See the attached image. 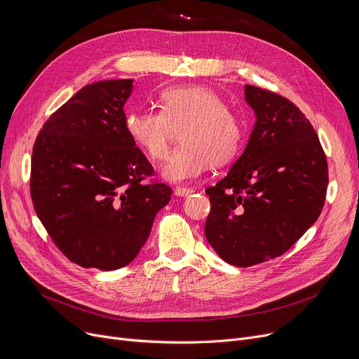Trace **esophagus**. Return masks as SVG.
<instances>
[{"label": "esophagus", "instance_id": "1", "mask_svg": "<svg viewBox=\"0 0 359 359\" xmlns=\"http://www.w3.org/2000/svg\"><path fill=\"white\" fill-rule=\"evenodd\" d=\"M195 191L194 189H189V187H176L175 189V195L176 196H189V195H192Z\"/></svg>", "mask_w": 359, "mask_h": 359}]
</instances>
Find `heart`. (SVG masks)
<instances>
[{
    "mask_svg": "<svg viewBox=\"0 0 359 359\" xmlns=\"http://www.w3.org/2000/svg\"><path fill=\"white\" fill-rule=\"evenodd\" d=\"M125 128L134 144L154 161L167 156L175 130L182 129V147L161 170V176L172 183L194 180L210 164L229 163L243 141L240 118L214 90L202 86L164 90L160 111H132Z\"/></svg>",
    "mask_w": 359,
    "mask_h": 359,
    "instance_id": "heart-1",
    "label": "heart"
}]
</instances>
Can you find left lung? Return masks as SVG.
Returning a JSON list of instances; mask_svg holds the SVG:
<instances>
[{
    "label": "left lung",
    "instance_id": "left-lung-1",
    "mask_svg": "<svg viewBox=\"0 0 359 359\" xmlns=\"http://www.w3.org/2000/svg\"><path fill=\"white\" fill-rule=\"evenodd\" d=\"M256 122L230 172L206 189L205 237L218 256L248 268L285 253L317 221L329 183L310 121L272 91L244 86Z\"/></svg>",
    "mask_w": 359,
    "mask_h": 359
}]
</instances>
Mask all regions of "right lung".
<instances>
[{"instance_id": "obj_1", "label": "right lung", "mask_w": 359, "mask_h": 359, "mask_svg": "<svg viewBox=\"0 0 359 359\" xmlns=\"http://www.w3.org/2000/svg\"><path fill=\"white\" fill-rule=\"evenodd\" d=\"M134 80L83 87L46 121L32 154L34 211L58 249L83 268L115 271L137 257L172 196L128 135Z\"/></svg>"}]
</instances>
